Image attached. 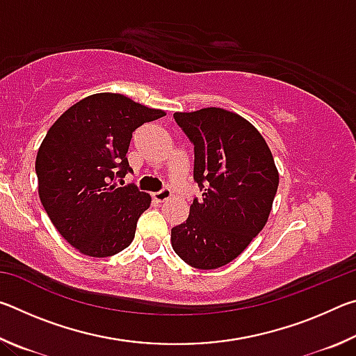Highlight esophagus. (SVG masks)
Listing matches in <instances>:
<instances>
[{"label":"esophagus","instance_id":"1","mask_svg":"<svg viewBox=\"0 0 356 356\" xmlns=\"http://www.w3.org/2000/svg\"><path fill=\"white\" fill-rule=\"evenodd\" d=\"M154 200L156 201V202H165V201H168L171 197V190L168 188V186H165V188H161L160 191H156V193H154Z\"/></svg>","mask_w":356,"mask_h":356}]
</instances>
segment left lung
Wrapping results in <instances>:
<instances>
[{
    "mask_svg": "<svg viewBox=\"0 0 356 356\" xmlns=\"http://www.w3.org/2000/svg\"><path fill=\"white\" fill-rule=\"evenodd\" d=\"M195 146L193 179L202 191L190 215L171 229L176 254L188 265L213 270L234 261L262 231L280 176L262 135L248 120L222 108L176 113Z\"/></svg>",
    "mask_w": 356,
    "mask_h": 356,
    "instance_id": "obj_1",
    "label": "left lung"
}]
</instances>
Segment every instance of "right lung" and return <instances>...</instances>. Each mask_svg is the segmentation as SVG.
I'll return each mask as SVG.
<instances>
[{
    "label": "right lung",
    "mask_w": 356,
    "mask_h": 356,
    "mask_svg": "<svg viewBox=\"0 0 356 356\" xmlns=\"http://www.w3.org/2000/svg\"><path fill=\"white\" fill-rule=\"evenodd\" d=\"M165 116L120 94H94L48 130L35 159L39 196L58 232L80 252L108 257L131 243L150 196L116 180L131 172V134ZM122 185V184H120Z\"/></svg>",
    "instance_id": "right-lung-1"
}]
</instances>
